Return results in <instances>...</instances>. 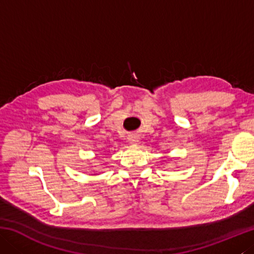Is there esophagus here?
<instances>
[{"label":"esophagus","instance_id":"esophagus-1","mask_svg":"<svg viewBox=\"0 0 254 254\" xmlns=\"http://www.w3.org/2000/svg\"><path fill=\"white\" fill-rule=\"evenodd\" d=\"M128 142H130L131 144H137V143L140 142L139 136H136V135H131L130 137H128Z\"/></svg>","mask_w":254,"mask_h":254}]
</instances>
